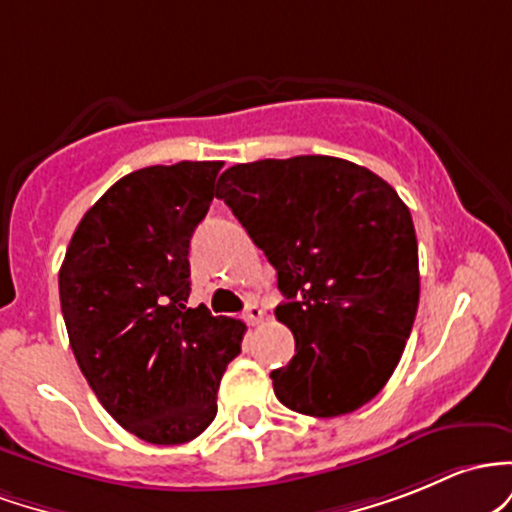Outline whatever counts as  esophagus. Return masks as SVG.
I'll return each mask as SVG.
<instances>
[{"label":"esophagus","instance_id":"obj_1","mask_svg":"<svg viewBox=\"0 0 512 512\" xmlns=\"http://www.w3.org/2000/svg\"><path fill=\"white\" fill-rule=\"evenodd\" d=\"M244 319L249 321L251 326L261 324V321H263V309L258 307V304H246V309H244Z\"/></svg>","mask_w":512,"mask_h":512}]
</instances>
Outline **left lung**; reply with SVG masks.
Wrapping results in <instances>:
<instances>
[{
	"mask_svg": "<svg viewBox=\"0 0 512 512\" xmlns=\"http://www.w3.org/2000/svg\"><path fill=\"white\" fill-rule=\"evenodd\" d=\"M217 186L285 295L275 317L295 336V358L271 372L280 404L333 418L375 399L421 295L404 200L365 166L321 154L229 166Z\"/></svg>",
	"mask_w": 512,
	"mask_h": 512,
	"instance_id": "obj_1",
	"label": "left lung"
}]
</instances>
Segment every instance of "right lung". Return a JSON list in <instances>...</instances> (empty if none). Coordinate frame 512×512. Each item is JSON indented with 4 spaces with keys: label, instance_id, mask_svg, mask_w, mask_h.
Masks as SVG:
<instances>
[{
    "label": "right lung",
    "instance_id": "1",
    "mask_svg": "<svg viewBox=\"0 0 512 512\" xmlns=\"http://www.w3.org/2000/svg\"><path fill=\"white\" fill-rule=\"evenodd\" d=\"M222 162L147 166L113 183L74 229L60 304L79 370L113 418L152 445L198 438L246 326L188 307V249Z\"/></svg>",
    "mask_w": 512,
    "mask_h": 512
}]
</instances>
